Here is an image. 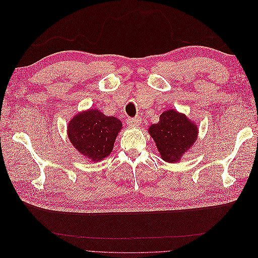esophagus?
<instances>
[{
	"mask_svg": "<svg viewBox=\"0 0 258 258\" xmlns=\"http://www.w3.org/2000/svg\"><path fill=\"white\" fill-rule=\"evenodd\" d=\"M140 122H141V117H135V118H127V123L130 127H136L139 126Z\"/></svg>",
	"mask_w": 258,
	"mask_h": 258,
	"instance_id": "34e87169",
	"label": "esophagus"
}]
</instances>
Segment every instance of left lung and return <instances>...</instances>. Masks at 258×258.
<instances>
[{
    "label": "left lung",
    "instance_id": "left-lung-1",
    "mask_svg": "<svg viewBox=\"0 0 258 258\" xmlns=\"http://www.w3.org/2000/svg\"><path fill=\"white\" fill-rule=\"evenodd\" d=\"M148 134L156 143L161 159L177 163L196 143L199 129L198 124L185 114L171 108L160 115L158 123L148 128Z\"/></svg>",
    "mask_w": 258,
    "mask_h": 258
}]
</instances>
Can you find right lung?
<instances>
[{
  "mask_svg": "<svg viewBox=\"0 0 258 258\" xmlns=\"http://www.w3.org/2000/svg\"><path fill=\"white\" fill-rule=\"evenodd\" d=\"M67 129L75 150L88 161L98 162L112 153L122 122L117 117L104 115L98 108H89L74 115Z\"/></svg>",
  "mask_w": 258,
  "mask_h": 258,
  "instance_id": "1",
  "label": "right lung"
}]
</instances>
